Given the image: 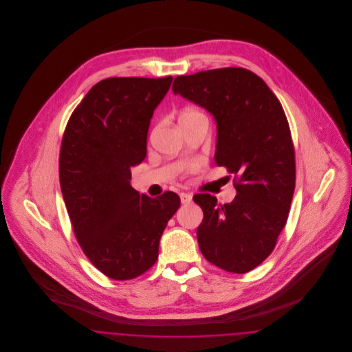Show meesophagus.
Returning a JSON list of instances; mask_svg holds the SVG:
<instances>
[{
  "label": "esophagus",
  "instance_id": "esophagus-1",
  "mask_svg": "<svg viewBox=\"0 0 352 352\" xmlns=\"http://www.w3.org/2000/svg\"><path fill=\"white\" fill-rule=\"evenodd\" d=\"M179 197H181V201H182L184 204H188V203L191 201V199H192V195H191L190 192H181Z\"/></svg>",
  "mask_w": 352,
  "mask_h": 352
}]
</instances>
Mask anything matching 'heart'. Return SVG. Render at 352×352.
I'll use <instances>...</instances> for the list:
<instances>
[{
	"mask_svg": "<svg viewBox=\"0 0 352 352\" xmlns=\"http://www.w3.org/2000/svg\"><path fill=\"white\" fill-rule=\"evenodd\" d=\"M188 115H198V112H195V111H188V112L184 113V116H188Z\"/></svg>",
	"mask_w": 352,
	"mask_h": 352,
	"instance_id": "heart-1",
	"label": "heart"
}]
</instances>
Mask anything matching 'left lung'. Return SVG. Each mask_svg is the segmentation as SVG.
<instances>
[{
    "label": "left lung",
    "mask_w": 352,
    "mask_h": 352,
    "mask_svg": "<svg viewBox=\"0 0 352 352\" xmlns=\"http://www.w3.org/2000/svg\"><path fill=\"white\" fill-rule=\"evenodd\" d=\"M173 92L212 115L215 162L239 178L231 203L194 195L204 215L197 231L199 248L219 268L247 273L273 251L294 194L296 158L283 105L245 68L177 76Z\"/></svg>",
    "instance_id": "obj_1"
}]
</instances>
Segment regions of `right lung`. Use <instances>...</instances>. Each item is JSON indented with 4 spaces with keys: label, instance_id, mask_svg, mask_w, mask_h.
Instances as JSON below:
<instances>
[{
    "label": "right lung",
    "instance_id": "obj_1",
    "mask_svg": "<svg viewBox=\"0 0 352 352\" xmlns=\"http://www.w3.org/2000/svg\"><path fill=\"white\" fill-rule=\"evenodd\" d=\"M173 78H108L68 120L59 157L62 195L89 261L113 280H132L158 258L160 240L181 206L175 192L151 198L131 186L146 157L153 113Z\"/></svg>",
    "mask_w": 352,
    "mask_h": 352
}]
</instances>
